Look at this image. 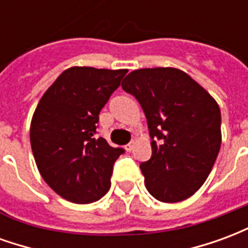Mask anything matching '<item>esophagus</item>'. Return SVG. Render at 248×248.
Returning <instances> with one entry per match:
<instances>
[{"mask_svg":"<svg viewBox=\"0 0 248 248\" xmlns=\"http://www.w3.org/2000/svg\"><path fill=\"white\" fill-rule=\"evenodd\" d=\"M133 147H134V142H133V140H131L130 143H127V145L124 146L126 151H131V150H133Z\"/></svg>","mask_w":248,"mask_h":248,"instance_id":"1","label":"esophagus"}]
</instances>
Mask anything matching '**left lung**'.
Wrapping results in <instances>:
<instances>
[{
    "instance_id": "obj_1",
    "label": "left lung",
    "mask_w": 248,
    "mask_h": 248,
    "mask_svg": "<svg viewBox=\"0 0 248 248\" xmlns=\"http://www.w3.org/2000/svg\"><path fill=\"white\" fill-rule=\"evenodd\" d=\"M122 89L135 97L147 119L153 154L140 166L147 191L166 203L191 197L207 179L220 149L218 103L172 67L131 71Z\"/></svg>"
}]
</instances>
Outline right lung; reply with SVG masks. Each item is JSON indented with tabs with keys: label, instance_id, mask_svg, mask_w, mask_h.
<instances>
[{
	"label": "right lung",
	"instance_id": "1",
	"mask_svg": "<svg viewBox=\"0 0 248 248\" xmlns=\"http://www.w3.org/2000/svg\"><path fill=\"white\" fill-rule=\"evenodd\" d=\"M127 70L70 67L41 98L30 143L41 175L73 203L95 202L108 191L114 162L124 150L97 137L98 121Z\"/></svg>",
	"mask_w": 248,
	"mask_h": 248
}]
</instances>
